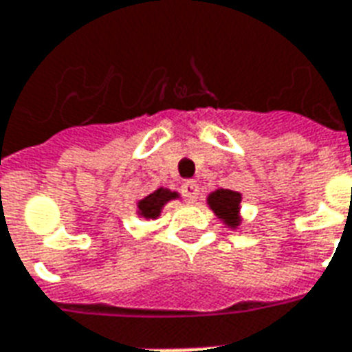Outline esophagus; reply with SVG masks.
I'll list each match as a JSON object with an SVG mask.
<instances>
[{"mask_svg":"<svg viewBox=\"0 0 352 352\" xmlns=\"http://www.w3.org/2000/svg\"><path fill=\"white\" fill-rule=\"evenodd\" d=\"M181 192H183V196H184V199H186V201L196 203L197 196H199V186H197L196 181H186V183L183 184Z\"/></svg>","mask_w":352,"mask_h":352,"instance_id":"obj_1","label":"esophagus"}]
</instances>
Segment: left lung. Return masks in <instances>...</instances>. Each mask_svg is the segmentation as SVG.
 <instances>
[{"instance_id":"left-lung-1","label":"left lung","mask_w":352,"mask_h":352,"mask_svg":"<svg viewBox=\"0 0 352 352\" xmlns=\"http://www.w3.org/2000/svg\"><path fill=\"white\" fill-rule=\"evenodd\" d=\"M241 194L235 190L218 188L210 192L207 205L228 228L235 229L241 223Z\"/></svg>"}]
</instances>
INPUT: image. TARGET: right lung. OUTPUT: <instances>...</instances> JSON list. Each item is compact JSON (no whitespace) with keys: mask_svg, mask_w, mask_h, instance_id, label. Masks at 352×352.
<instances>
[{"mask_svg":"<svg viewBox=\"0 0 352 352\" xmlns=\"http://www.w3.org/2000/svg\"><path fill=\"white\" fill-rule=\"evenodd\" d=\"M177 197H179V194L168 188L155 190L153 194L138 201V214L142 216V218H147V220H155L162 212L164 205L171 201V199H177Z\"/></svg>","mask_w":352,"mask_h":352,"instance_id":"1","label":"right lung"}]
</instances>
